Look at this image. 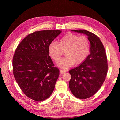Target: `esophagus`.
Returning a JSON list of instances; mask_svg holds the SVG:
<instances>
[{
	"label": "esophagus",
	"instance_id": "34e87169",
	"mask_svg": "<svg viewBox=\"0 0 120 120\" xmlns=\"http://www.w3.org/2000/svg\"><path fill=\"white\" fill-rule=\"evenodd\" d=\"M60 74H64L66 72V71L64 70L60 69Z\"/></svg>",
	"mask_w": 120,
	"mask_h": 120
}]
</instances>
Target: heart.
Listing matches in <instances>:
<instances>
[{
  "instance_id": "heart-1",
  "label": "heart",
  "mask_w": 120,
  "mask_h": 120,
  "mask_svg": "<svg viewBox=\"0 0 120 120\" xmlns=\"http://www.w3.org/2000/svg\"><path fill=\"white\" fill-rule=\"evenodd\" d=\"M90 50V41L87 37L83 35L79 36L71 33L62 37L58 44L52 42L48 46L49 56L56 63L63 55V51H65L66 56L58 63L59 66L63 68L71 67L75 62L78 64L85 61Z\"/></svg>"
}]
</instances>
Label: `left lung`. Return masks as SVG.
Returning a JSON list of instances; mask_svg holds the SVG:
<instances>
[{
    "label": "left lung",
    "instance_id": "1",
    "mask_svg": "<svg viewBox=\"0 0 120 120\" xmlns=\"http://www.w3.org/2000/svg\"><path fill=\"white\" fill-rule=\"evenodd\" d=\"M88 36L90 53L81 64L69 71L71 91L76 98L86 99L94 95L102 86L108 72L107 58L105 48L95 34L83 29L74 30Z\"/></svg>",
    "mask_w": 120,
    "mask_h": 120
}]
</instances>
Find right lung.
<instances>
[{"label":"right lung","mask_w":120,"mask_h":120,"mask_svg":"<svg viewBox=\"0 0 120 120\" xmlns=\"http://www.w3.org/2000/svg\"><path fill=\"white\" fill-rule=\"evenodd\" d=\"M59 30L35 31L18 45L13 58L14 77L23 93L33 100L48 98L59 75L50 58L48 46L60 34Z\"/></svg>","instance_id":"1"}]
</instances>
